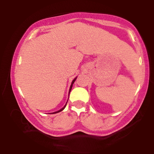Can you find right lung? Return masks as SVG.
<instances>
[{
    "label": "right lung",
    "instance_id": "add662e5",
    "mask_svg": "<svg viewBox=\"0 0 154 154\" xmlns=\"http://www.w3.org/2000/svg\"><path fill=\"white\" fill-rule=\"evenodd\" d=\"M76 79H77V77H76V78H75V79H74V80H73V81H72V85H71V86H70V89H69V93H70V91H71V90H72V85H73V84H74V82H75V81L76 80ZM66 105H65V106H63V107L62 108V109H60V110H59V111H56V112L53 113V114H56V113H59V112H60V111H63V109H64V108H65V107H66Z\"/></svg>",
    "mask_w": 154,
    "mask_h": 154
}]
</instances>
